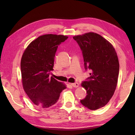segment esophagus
Masks as SVG:
<instances>
[{
	"label": "esophagus",
	"mask_w": 135,
	"mask_h": 135,
	"mask_svg": "<svg viewBox=\"0 0 135 135\" xmlns=\"http://www.w3.org/2000/svg\"><path fill=\"white\" fill-rule=\"evenodd\" d=\"M71 86H72L74 88H77V87H78L79 84L78 82H75V83H73V84H71Z\"/></svg>",
	"instance_id": "34e87169"
}]
</instances>
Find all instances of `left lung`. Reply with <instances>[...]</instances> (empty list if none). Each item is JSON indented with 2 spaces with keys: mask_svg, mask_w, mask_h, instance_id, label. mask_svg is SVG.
<instances>
[{
  "mask_svg": "<svg viewBox=\"0 0 135 135\" xmlns=\"http://www.w3.org/2000/svg\"><path fill=\"white\" fill-rule=\"evenodd\" d=\"M73 39L82 52L85 70L91 71L90 76L81 84L87 95L80 102L96 110L107 104L113 96L119 70L118 57L113 45L99 34L89 32Z\"/></svg>",
  "mask_w": 135,
  "mask_h": 135,
  "instance_id": "1",
  "label": "left lung"
}]
</instances>
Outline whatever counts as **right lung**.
Returning <instances> with one entry per match:
<instances>
[{
	"instance_id": "right-lung-1",
	"label": "right lung",
	"mask_w": 135,
	"mask_h": 135,
	"mask_svg": "<svg viewBox=\"0 0 135 135\" xmlns=\"http://www.w3.org/2000/svg\"><path fill=\"white\" fill-rule=\"evenodd\" d=\"M68 38L64 35L47 34L39 36L28 45L21 61L24 89L34 104L48 108L58 101L67 88L52 76L55 54L59 46Z\"/></svg>"
}]
</instances>
